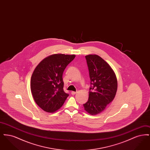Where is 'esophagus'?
Returning a JSON list of instances; mask_svg holds the SVG:
<instances>
[{
	"instance_id": "obj_1",
	"label": "esophagus",
	"mask_w": 150,
	"mask_h": 150,
	"mask_svg": "<svg viewBox=\"0 0 150 150\" xmlns=\"http://www.w3.org/2000/svg\"><path fill=\"white\" fill-rule=\"evenodd\" d=\"M76 93V92H74V91H72L71 92V94H72V95H74Z\"/></svg>"
}]
</instances>
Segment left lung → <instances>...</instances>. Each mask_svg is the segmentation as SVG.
<instances>
[{
    "mask_svg": "<svg viewBox=\"0 0 150 150\" xmlns=\"http://www.w3.org/2000/svg\"><path fill=\"white\" fill-rule=\"evenodd\" d=\"M86 58L92 86L90 88L88 100L83 106L88 114L96 115L105 110L114 99L117 80L112 69L100 56L89 54Z\"/></svg>",
    "mask_w": 150,
    "mask_h": 150,
    "instance_id": "left-lung-1",
    "label": "left lung"
}]
</instances>
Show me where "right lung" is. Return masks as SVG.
Segmentation results:
<instances>
[{"label": "right lung", "mask_w": 150, "mask_h": 150, "mask_svg": "<svg viewBox=\"0 0 150 150\" xmlns=\"http://www.w3.org/2000/svg\"><path fill=\"white\" fill-rule=\"evenodd\" d=\"M75 57V54H52L44 58L34 70L31 91L36 103L45 112H56L69 96L63 89L62 74Z\"/></svg>", "instance_id": "obj_1"}]
</instances>
